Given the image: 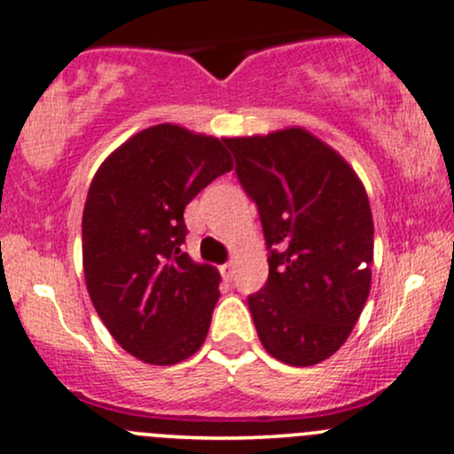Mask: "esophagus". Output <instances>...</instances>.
<instances>
[{
    "label": "esophagus",
    "instance_id": "obj_1",
    "mask_svg": "<svg viewBox=\"0 0 454 454\" xmlns=\"http://www.w3.org/2000/svg\"><path fill=\"white\" fill-rule=\"evenodd\" d=\"M222 276L226 278V280H232V276H235V262H226V265H222Z\"/></svg>",
    "mask_w": 454,
    "mask_h": 454
}]
</instances>
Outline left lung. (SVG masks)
Instances as JSON below:
<instances>
[{
	"label": "left lung",
	"instance_id": "obj_1",
	"mask_svg": "<svg viewBox=\"0 0 454 454\" xmlns=\"http://www.w3.org/2000/svg\"><path fill=\"white\" fill-rule=\"evenodd\" d=\"M256 202L269 278L247 297L267 353L291 366L333 356L371 291L372 215L364 185L303 129L223 139Z\"/></svg>",
	"mask_w": 454,
	"mask_h": 454
}]
</instances>
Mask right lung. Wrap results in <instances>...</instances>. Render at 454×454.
I'll return each instance as SVG.
<instances>
[{"instance_id": "add662e5", "label": "right lung", "mask_w": 454, "mask_h": 454, "mask_svg": "<svg viewBox=\"0 0 454 454\" xmlns=\"http://www.w3.org/2000/svg\"><path fill=\"white\" fill-rule=\"evenodd\" d=\"M231 170L217 137L157 124L94 174L82 219L90 300L114 340L146 364L183 362L207 338L219 273L183 252V211Z\"/></svg>"}]
</instances>
